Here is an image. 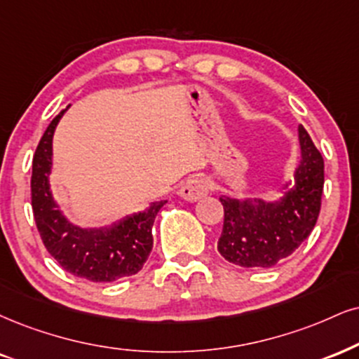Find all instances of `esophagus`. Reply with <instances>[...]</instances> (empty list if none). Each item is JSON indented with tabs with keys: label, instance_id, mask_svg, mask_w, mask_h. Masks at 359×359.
I'll return each instance as SVG.
<instances>
[{
	"label": "esophagus",
	"instance_id": "esophagus-1",
	"mask_svg": "<svg viewBox=\"0 0 359 359\" xmlns=\"http://www.w3.org/2000/svg\"><path fill=\"white\" fill-rule=\"evenodd\" d=\"M210 193V183L205 178H189L180 188V196L187 201H198Z\"/></svg>",
	"mask_w": 359,
	"mask_h": 359
}]
</instances>
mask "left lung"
Wrapping results in <instances>:
<instances>
[{"instance_id": "left-lung-1", "label": "left lung", "mask_w": 359, "mask_h": 359, "mask_svg": "<svg viewBox=\"0 0 359 359\" xmlns=\"http://www.w3.org/2000/svg\"><path fill=\"white\" fill-rule=\"evenodd\" d=\"M298 136L302 161L294 171V184H286L280 200L219 198L224 223L218 251L229 263L243 268H271L293 255L315 228L321 210L325 161L302 125Z\"/></svg>"}]
</instances>
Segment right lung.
Listing matches in <instances>:
<instances>
[{"mask_svg":"<svg viewBox=\"0 0 359 359\" xmlns=\"http://www.w3.org/2000/svg\"><path fill=\"white\" fill-rule=\"evenodd\" d=\"M65 111L46 128L33 156L31 206L39 236L48 253L74 276L95 283L131 276L151 253L153 223L166 201H154L144 211L104 228H79L66 219L50 189L53 135Z\"/></svg>","mask_w":359,"mask_h":359,"instance_id":"add662e5","label":"right lung"}]
</instances>
